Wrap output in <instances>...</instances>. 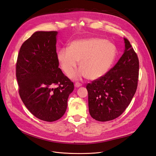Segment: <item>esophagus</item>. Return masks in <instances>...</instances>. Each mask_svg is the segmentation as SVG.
Masks as SVG:
<instances>
[{
	"mask_svg": "<svg viewBox=\"0 0 156 156\" xmlns=\"http://www.w3.org/2000/svg\"><path fill=\"white\" fill-rule=\"evenodd\" d=\"M82 85V84H81V83H75V87H81Z\"/></svg>",
	"mask_w": 156,
	"mask_h": 156,
	"instance_id": "obj_1",
	"label": "esophagus"
}]
</instances>
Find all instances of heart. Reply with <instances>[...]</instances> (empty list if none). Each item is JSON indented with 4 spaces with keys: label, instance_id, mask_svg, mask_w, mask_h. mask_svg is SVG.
I'll return each instance as SVG.
<instances>
[{
    "label": "heart",
    "instance_id": "1",
    "mask_svg": "<svg viewBox=\"0 0 156 156\" xmlns=\"http://www.w3.org/2000/svg\"><path fill=\"white\" fill-rule=\"evenodd\" d=\"M117 50L114 44L98 37L75 40L70 43L68 48L58 51L56 57L63 72L67 75L73 73L80 62L81 68L71 77L79 79L87 76L95 80L103 76L111 67L116 58Z\"/></svg>",
    "mask_w": 156,
    "mask_h": 156
}]
</instances>
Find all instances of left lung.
Instances as JSON below:
<instances>
[{
    "label": "left lung",
    "instance_id": "1",
    "mask_svg": "<svg viewBox=\"0 0 156 156\" xmlns=\"http://www.w3.org/2000/svg\"><path fill=\"white\" fill-rule=\"evenodd\" d=\"M124 40V52L115 66L87 85L90 115L98 121H109L120 116L137 88L139 58L129 40Z\"/></svg>",
    "mask_w": 156,
    "mask_h": 156
}]
</instances>
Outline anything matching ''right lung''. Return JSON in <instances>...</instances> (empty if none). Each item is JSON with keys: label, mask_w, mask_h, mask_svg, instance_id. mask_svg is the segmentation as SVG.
I'll list each match as a JSON object with an SVG mask.
<instances>
[{"label": "right lung", "mask_w": 156, "mask_h": 156, "mask_svg": "<svg viewBox=\"0 0 156 156\" xmlns=\"http://www.w3.org/2000/svg\"><path fill=\"white\" fill-rule=\"evenodd\" d=\"M56 31H38L21 47L16 63L19 94L26 107L37 119L54 122L66 111L73 83L58 68ZM57 85L58 87H52Z\"/></svg>", "instance_id": "1"}]
</instances>
